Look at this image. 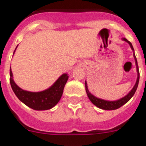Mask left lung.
Segmentation results:
<instances>
[{"mask_svg":"<svg viewBox=\"0 0 146 146\" xmlns=\"http://www.w3.org/2000/svg\"><path fill=\"white\" fill-rule=\"evenodd\" d=\"M122 40L125 41V42H127L129 44H130V47H131L132 50L133 51V57L135 58V65H136V69H137V81H136L135 84L133 86V88H132V90L129 92L126 96H125L124 97L121 98V99H118L116 101H107L104 100V99H99V98L96 97L95 96H94L93 94L90 93L88 89V86H87L86 81H85V86H86V92L87 96H88V99H90V101L94 104L96 107H99V108L102 109V110H117V109L119 108L122 106H123L124 104H126L127 102H128L130 99L133 96V95L135 93L136 90H137V86H138L139 83V78H140V73H139V69H138V65H137V59H136L134 49H133V45H132L131 42H129L128 40L125 38H122Z\"/></svg>","mask_w":146,"mask_h":146,"instance_id":"obj_1","label":"left lung"}]
</instances>
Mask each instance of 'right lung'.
<instances>
[{
    "instance_id": "add662e5",
    "label": "right lung",
    "mask_w": 146,
    "mask_h": 146,
    "mask_svg": "<svg viewBox=\"0 0 146 146\" xmlns=\"http://www.w3.org/2000/svg\"><path fill=\"white\" fill-rule=\"evenodd\" d=\"M68 77V73H63L47 89L39 92H28L16 85L13 81V73L10 68V84L13 92L21 102L35 110H47L56 105L61 99Z\"/></svg>"
}]
</instances>
